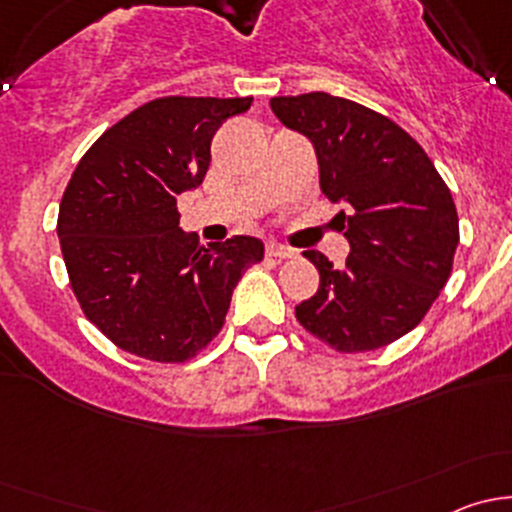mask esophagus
Here are the masks:
<instances>
[{"label": "esophagus", "instance_id": "esophagus-1", "mask_svg": "<svg viewBox=\"0 0 512 512\" xmlns=\"http://www.w3.org/2000/svg\"><path fill=\"white\" fill-rule=\"evenodd\" d=\"M265 252H267V257H275V260H287V257L297 255V250H294V247L282 245V242H277V240L267 242Z\"/></svg>", "mask_w": 512, "mask_h": 512}]
</instances>
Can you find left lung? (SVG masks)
I'll list each match as a JSON object with an SVG mask.
<instances>
[{"label":"left lung","instance_id":"8db88e82","mask_svg":"<svg viewBox=\"0 0 512 512\" xmlns=\"http://www.w3.org/2000/svg\"><path fill=\"white\" fill-rule=\"evenodd\" d=\"M275 116L312 141L322 193L344 203L347 262L304 252L319 270L297 322L342 354L374 352L426 317L451 277L458 213L451 190L421 146L391 118L324 91L277 96Z\"/></svg>","mask_w":512,"mask_h":512}]
</instances>
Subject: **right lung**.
Listing matches in <instances>:
<instances>
[{"label":"right lung","instance_id":"1","mask_svg":"<svg viewBox=\"0 0 512 512\" xmlns=\"http://www.w3.org/2000/svg\"><path fill=\"white\" fill-rule=\"evenodd\" d=\"M247 98L165 96L113 123L76 165L59 205L71 289L118 349L183 364L225 324L232 289L265 255L257 237L198 245L178 195L203 183L210 141Z\"/></svg>","mask_w":512,"mask_h":512}]
</instances>
